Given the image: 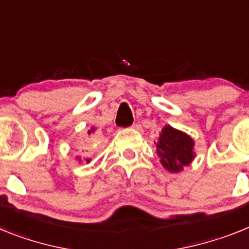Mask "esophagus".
I'll return each mask as SVG.
<instances>
[{"label":"esophagus","mask_w":249,"mask_h":249,"mask_svg":"<svg viewBox=\"0 0 249 249\" xmlns=\"http://www.w3.org/2000/svg\"><path fill=\"white\" fill-rule=\"evenodd\" d=\"M134 129V130H137V131H142V125L139 124V123H135V124L133 125V126H131Z\"/></svg>","instance_id":"1"}]
</instances>
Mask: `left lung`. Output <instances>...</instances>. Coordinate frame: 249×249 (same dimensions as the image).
<instances>
[{
  "mask_svg": "<svg viewBox=\"0 0 249 249\" xmlns=\"http://www.w3.org/2000/svg\"><path fill=\"white\" fill-rule=\"evenodd\" d=\"M155 144V153L160 159L164 169L169 173H179L189 165L196 158V142L184 131L165 125L159 133Z\"/></svg>",
  "mask_w": 249,
  "mask_h": 249,
  "instance_id": "left-lung-1",
  "label": "left lung"
}]
</instances>
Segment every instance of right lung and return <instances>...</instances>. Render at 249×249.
Segmentation results:
<instances>
[{"mask_svg":"<svg viewBox=\"0 0 249 249\" xmlns=\"http://www.w3.org/2000/svg\"><path fill=\"white\" fill-rule=\"evenodd\" d=\"M95 131H96V127L92 126L91 129H90V130L88 131V134H89V135H91V134H94ZM76 159H77V160H79V163H81V161H83V159H81V158H80V157H76ZM84 160H85L86 163H90V161H91V159H84Z\"/></svg>","mask_w":249,"mask_h":249,"instance_id":"right-lung-1","label":"right lung"}]
</instances>
